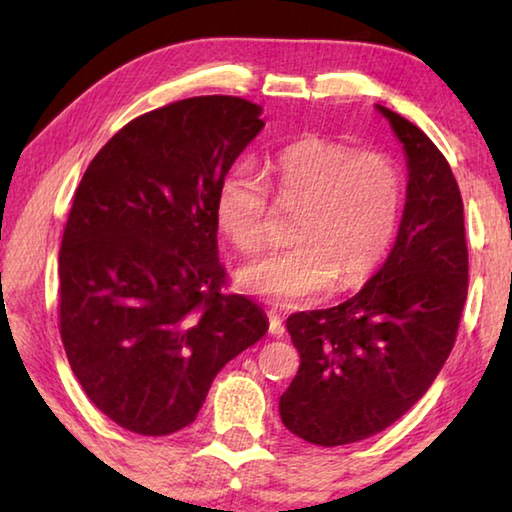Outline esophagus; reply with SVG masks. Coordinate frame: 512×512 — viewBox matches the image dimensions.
<instances>
[{"mask_svg":"<svg viewBox=\"0 0 512 512\" xmlns=\"http://www.w3.org/2000/svg\"><path fill=\"white\" fill-rule=\"evenodd\" d=\"M268 332H271L273 336L284 334V323H282V318L275 314V311H268Z\"/></svg>","mask_w":512,"mask_h":512,"instance_id":"34e87169","label":"esophagus"}]
</instances>
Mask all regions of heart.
<instances>
[{"mask_svg": "<svg viewBox=\"0 0 512 512\" xmlns=\"http://www.w3.org/2000/svg\"><path fill=\"white\" fill-rule=\"evenodd\" d=\"M264 177L250 167L228 171L216 189L214 219L239 253L268 241V189L296 207L291 244L237 273L244 289L275 305H305L327 291L359 287L381 264L400 223L404 183L393 158L307 137L268 155Z\"/></svg>", "mask_w": 512, "mask_h": 512, "instance_id": "obj_1", "label": "heart"}]
</instances>
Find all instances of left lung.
Returning <instances> with one entry per match:
<instances>
[{
    "label": "left lung",
    "instance_id": "obj_1",
    "mask_svg": "<svg viewBox=\"0 0 512 512\" xmlns=\"http://www.w3.org/2000/svg\"><path fill=\"white\" fill-rule=\"evenodd\" d=\"M409 164L395 246L357 296L287 318L300 368L280 397L291 433L320 447L359 443L429 391L454 348L467 298L463 198L418 126L384 106Z\"/></svg>",
    "mask_w": 512,
    "mask_h": 512
}]
</instances>
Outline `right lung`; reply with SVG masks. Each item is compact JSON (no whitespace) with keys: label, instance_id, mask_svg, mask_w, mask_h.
<instances>
[{"label":"right lung","instance_id":"1","mask_svg":"<svg viewBox=\"0 0 512 512\" xmlns=\"http://www.w3.org/2000/svg\"><path fill=\"white\" fill-rule=\"evenodd\" d=\"M262 108L192 97L146 112L94 155L58 257V327L85 395L140 436L192 424L219 370L268 329L230 293L214 198Z\"/></svg>","mask_w":512,"mask_h":512}]
</instances>
